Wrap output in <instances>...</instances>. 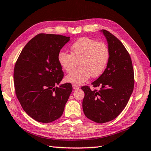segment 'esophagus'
<instances>
[{
	"mask_svg": "<svg viewBox=\"0 0 151 151\" xmlns=\"http://www.w3.org/2000/svg\"><path fill=\"white\" fill-rule=\"evenodd\" d=\"M73 88L74 90H78V89L80 88V87L78 86H76V85H73Z\"/></svg>",
	"mask_w": 151,
	"mask_h": 151,
	"instance_id": "obj_1",
	"label": "esophagus"
}]
</instances>
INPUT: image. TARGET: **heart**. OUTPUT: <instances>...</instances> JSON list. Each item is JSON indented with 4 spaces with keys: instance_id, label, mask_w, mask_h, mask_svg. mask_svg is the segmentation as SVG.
<instances>
[{
    "instance_id": "obj_1",
    "label": "heart",
    "mask_w": 151,
    "mask_h": 151,
    "mask_svg": "<svg viewBox=\"0 0 151 151\" xmlns=\"http://www.w3.org/2000/svg\"><path fill=\"white\" fill-rule=\"evenodd\" d=\"M109 51L105 43L88 37L76 41L71 47V54L60 52L58 60L62 68L71 73L79 62L80 69L65 77V81L73 85H81L93 78L101 75L108 65Z\"/></svg>"
}]
</instances>
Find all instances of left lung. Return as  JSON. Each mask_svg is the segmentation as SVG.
Masks as SVG:
<instances>
[{"instance_id": "8db88e82", "label": "left lung", "mask_w": 151, "mask_h": 151, "mask_svg": "<svg viewBox=\"0 0 151 151\" xmlns=\"http://www.w3.org/2000/svg\"><path fill=\"white\" fill-rule=\"evenodd\" d=\"M108 44L109 58L106 69L92 83L100 90L92 91L84 86L82 101L86 116L97 123L112 121L127 104L134 86V73L129 54L119 39L102 30Z\"/></svg>"}]
</instances>
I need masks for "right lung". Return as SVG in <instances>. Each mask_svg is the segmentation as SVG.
I'll return each mask as SVG.
<instances>
[{"instance_id": "obj_1", "label": "right lung", "mask_w": 151, "mask_h": 151, "mask_svg": "<svg viewBox=\"0 0 151 151\" xmlns=\"http://www.w3.org/2000/svg\"><path fill=\"white\" fill-rule=\"evenodd\" d=\"M69 40L60 35L39 34L27 43L15 65L17 99L27 114L40 123L59 119L72 92L71 83L56 86L64 76L58 56Z\"/></svg>"}]
</instances>
